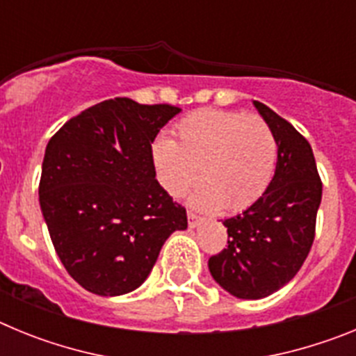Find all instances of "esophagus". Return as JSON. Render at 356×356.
<instances>
[{
    "label": "esophagus",
    "instance_id": "34e87169",
    "mask_svg": "<svg viewBox=\"0 0 356 356\" xmlns=\"http://www.w3.org/2000/svg\"><path fill=\"white\" fill-rule=\"evenodd\" d=\"M187 219H188V226H191V228H196V226L200 225V221H201L200 217H197L194 212H191V210L187 212Z\"/></svg>",
    "mask_w": 356,
    "mask_h": 356
}]
</instances>
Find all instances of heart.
<instances>
[{
  "label": "heart",
  "instance_id": "obj_1",
  "mask_svg": "<svg viewBox=\"0 0 356 356\" xmlns=\"http://www.w3.org/2000/svg\"><path fill=\"white\" fill-rule=\"evenodd\" d=\"M151 160L160 187L181 197L203 180L193 205L241 212L264 196L276 171L275 131L259 115L201 108L176 124V140L159 137Z\"/></svg>",
  "mask_w": 356,
  "mask_h": 356
}]
</instances>
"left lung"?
I'll use <instances>...</instances> for the list:
<instances>
[{"label":"left lung","mask_w":356,"mask_h":356,"mask_svg":"<svg viewBox=\"0 0 356 356\" xmlns=\"http://www.w3.org/2000/svg\"><path fill=\"white\" fill-rule=\"evenodd\" d=\"M254 106L278 143L275 176L257 203L222 221L228 246L209 259L213 280L241 300L266 298L298 275L316 237L323 196L308 140L267 105Z\"/></svg>","instance_id":"left-lung-1"}]
</instances>
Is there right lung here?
Instances as JSON below:
<instances>
[{
	"mask_svg": "<svg viewBox=\"0 0 356 356\" xmlns=\"http://www.w3.org/2000/svg\"><path fill=\"white\" fill-rule=\"evenodd\" d=\"M180 108L130 97L71 118L46 146L39 201L56 254L97 296L135 291L187 212L155 178L151 144Z\"/></svg>",
	"mask_w": 356,
	"mask_h": 356,
	"instance_id": "obj_1",
	"label": "right lung"
}]
</instances>
